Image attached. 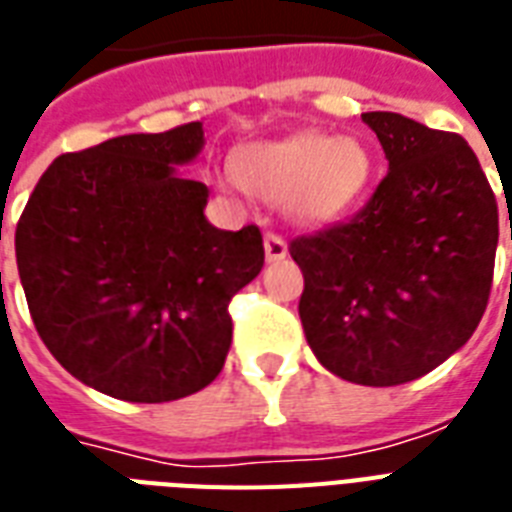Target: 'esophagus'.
I'll use <instances>...</instances> for the list:
<instances>
[{
  "instance_id": "obj_1",
  "label": "esophagus",
  "mask_w": 512,
  "mask_h": 512,
  "mask_svg": "<svg viewBox=\"0 0 512 512\" xmlns=\"http://www.w3.org/2000/svg\"><path fill=\"white\" fill-rule=\"evenodd\" d=\"M264 251H267V261H280L288 256V245L277 232H267L264 235Z\"/></svg>"
}]
</instances>
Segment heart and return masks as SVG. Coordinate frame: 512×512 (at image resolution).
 I'll use <instances>...</instances> for the list:
<instances>
[{"label": "heart", "mask_w": 512, "mask_h": 512, "mask_svg": "<svg viewBox=\"0 0 512 512\" xmlns=\"http://www.w3.org/2000/svg\"><path fill=\"white\" fill-rule=\"evenodd\" d=\"M232 171L245 192L267 203H285L296 222L325 224L362 198L372 158L357 137L301 132L243 147Z\"/></svg>", "instance_id": "obj_1"}]
</instances>
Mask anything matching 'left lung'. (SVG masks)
<instances>
[{
	"label": "left lung",
	"instance_id": "left-lung-1",
	"mask_svg": "<svg viewBox=\"0 0 512 512\" xmlns=\"http://www.w3.org/2000/svg\"><path fill=\"white\" fill-rule=\"evenodd\" d=\"M388 174L349 222L290 240L298 314L322 365L399 386L452 357L489 304L500 216L476 153L399 113L362 116Z\"/></svg>",
	"mask_w": 512,
	"mask_h": 512
}]
</instances>
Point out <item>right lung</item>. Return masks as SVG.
Instances as JSON below:
<instances>
[{"instance_id":"add662e5","label":"right lung","mask_w":512,"mask_h":512,"mask_svg":"<svg viewBox=\"0 0 512 512\" xmlns=\"http://www.w3.org/2000/svg\"><path fill=\"white\" fill-rule=\"evenodd\" d=\"M203 124L124 134L65 153L34 187L15 256L28 312L52 357L124 402L206 388L232 343L230 301L264 267L256 224L216 230L208 187L182 179Z\"/></svg>"}]
</instances>
